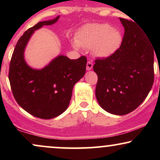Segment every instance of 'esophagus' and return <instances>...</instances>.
<instances>
[{
  "instance_id": "obj_1",
  "label": "esophagus",
  "mask_w": 160,
  "mask_h": 160,
  "mask_svg": "<svg viewBox=\"0 0 160 160\" xmlns=\"http://www.w3.org/2000/svg\"><path fill=\"white\" fill-rule=\"evenodd\" d=\"M92 67H93L92 62L90 61H88L87 63H86V70L89 71V70H91L92 68Z\"/></svg>"
}]
</instances>
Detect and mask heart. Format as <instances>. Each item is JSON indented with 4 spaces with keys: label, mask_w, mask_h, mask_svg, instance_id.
<instances>
[{
    "label": "heart",
    "mask_w": 160,
    "mask_h": 160,
    "mask_svg": "<svg viewBox=\"0 0 160 160\" xmlns=\"http://www.w3.org/2000/svg\"><path fill=\"white\" fill-rule=\"evenodd\" d=\"M121 41V34L111 25L95 23L82 28L73 45L75 48L80 46L84 49H93L95 56L106 58L117 50Z\"/></svg>",
    "instance_id": "1"
}]
</instances>
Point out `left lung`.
<instances>
[{
	"instance_id": "obj_1",
	"label": "left lung",
	"mask_w": 160,
	"mask_h": 160,
	"mask_svg": "<svg viewBox=\"0 0 160 160\" xmlns=\"http://www.w3.org/2000/svg\"><path fill=\"white\" fill-rule=\"evenodd\" d=\"M125 32L120 48L111 56L97 58L93 70L98 75L95 96L109 113L125 115L147 98L154 80V50L136 23L120 18Z\"/></svg>"
}]
</instances>
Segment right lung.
I'll list each match as a JSON object with an SVG mask.
<instances>
[{"label":"right lung","instance_id":"add662e5","mask_svg":"<svg viewBox=\"0 0 160 160\" xmlns=\"http://www.w3.org/2000/svg\"><path fill=\"white\" fill-rule=\"evenodd\" d=\"M58 18L40 22L24 33L16 43L9 68L10 87L17 103L28 113L46 120L67 109L73 87L85 74L87 62L84 56L78 59L59 56L41 70L31 68L25 63L24 49L33 32L56 23Z\"/></svg>","mask_w":160,"mask_h":160}]
</instances>
